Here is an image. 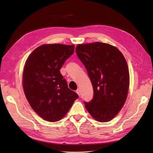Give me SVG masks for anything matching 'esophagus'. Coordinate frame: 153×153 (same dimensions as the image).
Instances as JSON below:
<instances>
[{
    "instance_id": "34e87169",
    "label": "esophagus",
    "mask_w": 153,
    "mask_h": 153,
    "mask_svg": "<svg viewBox=\"0 0 153 153\" xmlns=\"http://www.w3.org/2000/svg\"><path fill=\"white\" fill-rule=\"evenodd\" d=\"M76 93H77L78 95L80 96V89H78L76 91Z\"/></svg>"
}]
</instances>
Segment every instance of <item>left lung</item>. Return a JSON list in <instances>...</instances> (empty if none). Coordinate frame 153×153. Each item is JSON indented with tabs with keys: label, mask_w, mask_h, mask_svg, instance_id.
Returning <instances> with one entry per match:
<instances>
[{
	"label": "left lung",
	"mask_w": 153,
	"mask_h": 153,
	"mask_svg": "<svg viewBox=\"0 0 153 153\" xmlns=\"http://www.w3.org/2000/svg\"><path fill=\"white\" fill-rule=\"evenodd\" d=\"M78 57L85 66L93 88V98L84 104L96 121H110L121 110L127 98L129 75L123 53L109 44L78 45Z\"/></svg>",
	"instance_id": "8db88e82"
}]
</instances>
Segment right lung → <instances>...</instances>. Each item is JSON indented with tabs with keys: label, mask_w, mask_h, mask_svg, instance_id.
Instances as JSON below:
<instances>
[{
	"label": "right lung",
	"mask_w": 153,
	"mask_h": 153,
	"mask_svg": "<svg viewBox=\"0 0 153 153\" xmlns=\"http://www.w3.org/2000/svg\"><path fill=\"white\" fill-rule=\"evenodd\" d=\"M74 49V45H43L26 61L23 73L25 95L34 112L47 121L62 119L79 97L69 89L60 72Z\"/></svg>",
	"instance_id": "1"
}]
</instances>
